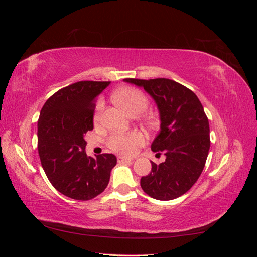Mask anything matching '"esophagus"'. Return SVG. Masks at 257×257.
Returning a JSON list of instances; mask_svg holds the SVG:
<instances>
[{
  "label": "esophagus",
  "instance_id": "1",
  "mask_svg": "<svg viewBox=\"0 0 257 257\" xmlns=\"http://www.w3.org/2000/svg\"><path fill=\"white\" fill-rule=\"evenodd\" d=\"M133 158H127V157H119L118 161L119 162H124V161H133Z\"/></svg>",
  "mask_w": 257,
  "mask_h": 257
}]
</instances>
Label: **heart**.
Here are the masks:
<instances>
[{
	"mask_svg": "<svg viewBox=\"0 0 257 257\" xmlns=\"http://www.w3.org/2000/svg\"><path fill=\"white\" fill-rule=\"evenodd\" d=\"M114 103L130 115L139 114L146 110L148 98L142 91L135 88H122L114 92ZM104 109L103 102H99L95 109V121H99ZM144 143V135L141 132L133 131L127 133H114L108 139V146L111 150L123 154L134 153L138 146Z\"/></svg>",
	"mask_w": 257,
	"mask_h": 257,
	"instance_id": "1",
	"label": "heart"
}]
</instances>
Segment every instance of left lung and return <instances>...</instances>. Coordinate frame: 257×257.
<instances>
[{"label": "left lung", "mask_w": 257, "mask_h": 257, "mask_svg": "<svg viewBox=\"0 0 257 257\" xmlns=\"http://www.w3.org/2000/svg\"><path fill=\"white\" fill-rule=\"evenodd\" d=\"M149 94L160 113V133L151 150L164 153L165 162H151V172L142 177L144 192L154 199L180 197L203 173L210 148L209 121L200 100L184 85L166 78L123 79Z\"/></svg>", "instance_id": "left-lung-1"}]
</instances>
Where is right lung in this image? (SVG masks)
<instances>
[{
	"instance_id": "1",
	"label": "right lung",
	"mask_w": 257,
	"mask_h": 257,
	"mask_svg": "<svg viewBox=\"0 0 257 257\" xmlns=\"http://www.w3.org/2000/svg\"><path fill=\"white\" fill-rule=\"evenodd\" d=\"M110 81H79L59 90L42 108L37 148L45 174L63 195L89 200L108 185L116 158L88 157L84 134L93 130L94 102Z\"/></svg>"
}]
</instances>
